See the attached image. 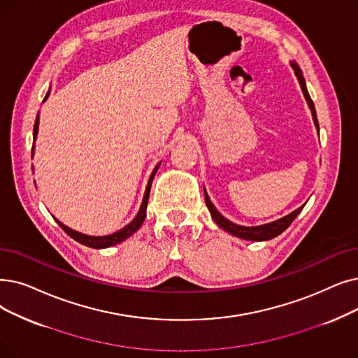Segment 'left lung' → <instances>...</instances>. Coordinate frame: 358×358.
I'll use <instances>...</instances> for the list:
<instances>
[{
  "label": "left lung",
  "mask_w": 358,
  "mask_h": 358,
  "mask_svg": "<svg viewBox=\"0 0 358 358\" xmlns=\"http://www.w3.org/2000/svg\"><path fill=\"white\" fill-rule=\"evenodd\" d=\"M292 67H294V70H295V76H297V79H299V82H300V86H301V89H303V93H304V96H306V99H307V103H308V106H310V110H312L315 124H316V127H317V130H319V122H317V117H316L315 103H313L312 98H310V95H308L307 87H306V82H304V79H303V74H301V71H300V69H299L297 66L292 64ZM205 200H206V206L209 208V212H210V215H212V217H213V221H215L217 225H220L222 229L228 231L229 234L236 236V237H240V238H244V240H253V241L271 240V238L279 236V234H281V232H284V231L291 225V222L295 220V216H297V215L301 212V209H303V206H301V208H299L297 210H294V212H291L289 215L281 217V220H278V221L271 222V224H266V225H259V227H241V225L232 224V222H229L228 220H225V217H224L220 212H217L216 208L212 205V201L209 200L206 192H205Z\"/></svg>",
  "instance_id": "1"
}]
</instances>
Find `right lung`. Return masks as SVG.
<instances>
[{
  "mask_svg": "<svg viewBox=\"0 0 358 358\" xmlns=\"http://www.w3.org/2000/svg\"><path fill=\"white\" fill-rule=\"evenodd\" d=\"M46 98H48V95L45 96V99H46ZM38 124H39V115H36V120H35L34 137H36V134H38ZM32 150H34V148H32ZM159 165H161V162L157 165V168L153 169V173H152V176H150V178H149V182H148V187H146V193H145V197H143V201H142L141 210H138V213H137V216L133 220V222H130L126 228H122V229H120L118 232H114V234L106 236V237H90V236H85V234H80V232L70 229V228L66 227L64 224H61L58 220H55L57 224H58L61 228H63L73 240L79 241L80 244L87 245V247H92V248H105V247H111V245H114V244H118V243L124 241L126 238H129L131 234H134V232L142 227V224H143V221H145V217H146V206H148L149 193H150V185H152L153 177H155V174H157V171H158Z\"/></svg>",
  "mask_w": 358,
  "mask_h": 358,
  "instance_id": "add662e5",
  "label": "right lung"
}]
</instances>
